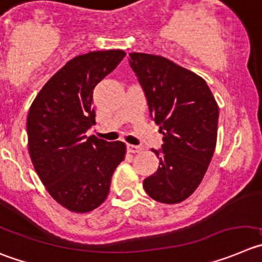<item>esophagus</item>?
<instances>
[{"label": "esophagus", "instance_id": "34e87169", "mask_svg": "<svg viewBox=\"0 0 262 262\" xmlns=\"http://www.w3.org/2000/svg\"><path fill=\"white\" fill-rule=\"evenodd\" d=\"M128 151L129 152H141L142 151V147L141 146H134V145H128Z\"/></svg>", "mask_w": 262, "mask_h": 262}]
</instances>
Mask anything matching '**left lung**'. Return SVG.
I'll use <instances>...</instances> for the list:
<instances>
[{"instance_id":"1","label":"left lung","mask_w":262,"mask_h":262,"mask_svg":"<svg viewBox=\"0 0 262 262\" xmlns=\"http://www.w3.org/2000/svg\"><path fill=\"white\" fill-rule=\"evenodd\" d=\"M129 64L145 93L150 117L163 133L161 148H152L159 168L143 181V189L156 202L181 203L208 169L216 148L219 106L200 76L167 58L130 53Z\"/></svg>"}]
</instances>
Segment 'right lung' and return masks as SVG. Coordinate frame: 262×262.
<instances>
[{"instance_id": "right-lung-1", "label": "right lung", "mask_w": 262, "mask_h": 262, "mask_svg": "<svg viewBox=\"0 0 262 262\" xmlns=\"http://www.w3.org/2000/svg\"><path fill=\"white\" fill-rule=\"evenodd\" d=\"M124 57L123 50L75 57L43 85L29 108L32 163L49 194L70 211L84 213L99 207L125 158L124 142L85 136L95 124L93 90Z\"/></svg>"}]
</instances>
